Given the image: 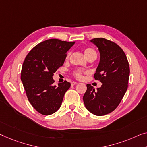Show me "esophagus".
Returning <instances> with one entry per match:
<instances>
[{"instance_id":"1","label":"esophagus","mask_w":147,"mask_h":147,"mask_svg":"<svg viewBox=\"0 0 147 147\" xmlns=\"http://www.w3.org/2000/svg\"><path fill=\"white\" fill-rule=\"evenodd\" d=\"M77 84V82H74V81H73V82H71V85H72V86H74V85H75V84Z\"/></svg>"}]
</instances>
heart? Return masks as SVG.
<instances>
[{"instance_id":"obj_1","label":"heart","mask_w":147,"mask_h":147,"mask_svg":"<svg viewBox=\"0 0 147 147\" xmlns=\"http://www.w3.org/2000/svg\"><path fill=\"white\" fill-rule=\"evenodd\" d=\"M84 53L85 55V56H86L88 58V57H89L90 55L96 54V53L93 49H92V48H90V47H88V48H86V49L84 50ZM74 76H75L77 78H78V79H80V78H82V73H81L80 71H78L74 72Z\"/></svg>"}]
</instances>
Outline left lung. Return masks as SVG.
Instances as JSON below:
<instances>
[{
  "label": "left lung",
  "instance_id": "1",
  "mask_svg": "<svg viewBox=\"0 0 147 147\" xmlns=\"http://www.w3.org/2000/svg\"><path fill=\"white\" fill-rule=\"evenodd\" d=\"M90 41L100 52L94 78L102 85L95 90L91 84H86L83 101L90 112L102 116L114 110L123 98L128 86L129 65L124 51L115 43L104 38H94Z\"/></svg>",
  "mask_w": 147,
  "mask_h": 147
}]
</instances>
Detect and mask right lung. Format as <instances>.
Wrapping results in <instances>:
<instances>
[{
    "mask_svg": "<svg viewBox=\"0 0 147 147\" xmlns=\"http://www.w3.org/2000/svg\"><path fill=\"white\" fill-rule=\"evenodd\" d=\"M74 43L75 41L47 39L35 46L24 61L21 80L30 103L41 114L56 112L71 86L66 80L59 83L57 86L53 85V76L63 66L67 52Z\"/></svg>",
    "mask_w": 147,
    "mask_h": 147,
    "instance_id": "right-lung-1",
    "label": "right lung"
}]
</instances>
